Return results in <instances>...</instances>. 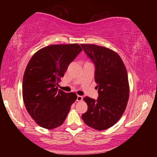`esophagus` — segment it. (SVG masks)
Returning <instances> with one entry per match:
<instances>
[{
	"label": "esophagus",
	"instance_id": "1",
	"mask_svg": "<svg viewBox=\"0 0 157 157\" xmlns=\"http://www.w3.org/2000/svg\"><path fill=\"white\" fill-rule=\"evenodd\" d=\"M82 100H83V97L82 96H81V95H78V96H77V101H82Z\"/></svg>",
	"mask_w": 157,
	"mask_h": 157
}]
</instances>
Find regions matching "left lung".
Returning <instances> with one entry per match:
<instances>
[{
    "mask_svg": "<svg viewBox=\"0 0 157 157\" xmlns=\"http://www.w3.org/2000/svg\"><path fill=\"white\" fill-rule=\"evenodd\" d=\"M95 66L96 100L84 97L88 105L82 115L85 124L97 130L112 127L123 116L129 98L128 77L120 56L113 50L95 44H81Z\"/></svg>",
    "mask_w": 157,
    "mask_h": 157,
    "instance_id": "1",
    "label": "left lung"
}]
</instances>
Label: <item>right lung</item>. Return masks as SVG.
Masks as SVG:
<instances>
[{
  "label": "right lung",
  "instance_id": "obj_1",
  "mask_svg": "<svg viewBox=\"0 0 157 157\" xmlns=\"http://www.w3.org/2000/svg\"><path fill=\"white\" fill-rule=\"evenodd\" d=\"M82 50L76 44L51 45L37 51L28 62L23 79V102L39 126L51 129L64 122L77 95L57 85Z\"/></svg>",
  "mask_w": 157,
  "mask_h": 157
}]
</instances>
